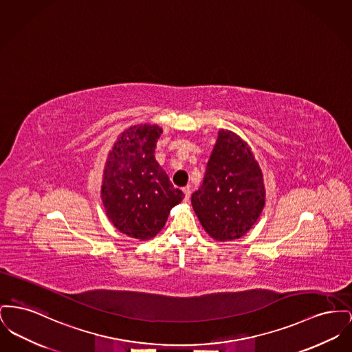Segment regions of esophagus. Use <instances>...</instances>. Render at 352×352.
Listing matches in <instances>:
<instances>
[{"label":"esophagus","instance_id":"34e87169","mask_svg":"<svg viewBox=\"0 0 352 352\" xmlns=\"http://www.w3.org/2000/svg\"><path fill=\"white\" fill-rule=\"evenodd\" d=\"M184 192H185V201H188V199H190V194H191L190 187H184Z\"/></svg>","mask_w":352,"mask_h":352}]
</instances>
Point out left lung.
Listing matches in <instances>:
<instances>
[{
	"mask_svg": "<svg viewBox=\"0 0 352 352\" xmlns=\"http://www.w3.org/2000/svg\"><path fill=\"white\" fill-rule=\"evenodd\" d=\"M265 197L262 171L248 144L221 130L204 182L191 195L192 208L207 234L219 242L241 238L259 218Z\"/></svg>",
	"mask_w": 352,
	"mask_h": 352,
	"instance_id": "obj_1",
	"label": "left lung"
}]
</instances>
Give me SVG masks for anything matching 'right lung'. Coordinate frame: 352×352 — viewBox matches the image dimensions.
<instances>
[{"instance_id":"obj_1","label":"right lung","mask_w":352,"mask_h":352,"mask_svg":"<svg viewBox=\"0 0 352 352\" xmlns=\"http://www.w3.org/2000/svg\"><path fill=\"white\" fill-rule=\"evenodd\" d=\"M162 129L137 124L121 134L106 161L101 197L110 222L126 235L146 241L165 226L170 210L184 199L155 161Z\"/></svg>"}]
</instances>
